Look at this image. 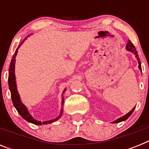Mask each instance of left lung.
I'll return each mask as SVG.
<instances>
[{
  "label": "left lung",
  "mask_w": 149,
  "mask_h": 149,
  "mask_svg": "<svg viewBox=\"0 0 149 149\" xmlns=\"http://www.w3.org/2000/svg\"><path fill=\"white\" fill-rule=\"evenodd\" d=\"M126 49H127V51H131V52H132V53H134V54H135V56H136V59H137V60H138V63H139V70L142 71L141 63H140V61H139V56H138V54H137V51H136V48L134 47V45L132 44V42H131V41H130V40L128 41V42H127V45H126ZM135 107H134V108H133L132 110H131V111L129 112L128 113H127V114H126V115L124 116L121 117V118H119V119H117V120L114 121V122H113V123H118V122H122V121L126 120V119H127V118H128V117L130 116H131V114H132V113H133V112H134V109H135Z\"/></svg>",
  "instance_id": "8db88e82"
}]
</instances>
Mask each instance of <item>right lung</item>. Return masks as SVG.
I'll use <instances>...</instances> for the list:
<instances>
[{"mask_svg": "<svg viewBox=\"0 0 149 149\" xmlns=\"http://www.w3.org/2000/svg\"><path fill=\"white\" fill-rule=\"evenodd\" d=\"M27 39V37L22 41V42L20 43V45L18 46L17 49L15 50V52L14 54V55L13 56V58H12L11 63H10V68H9V77H8V84H9V88L10 89V93H11V98H12V101H13V104L14 105V107H15V109L17 110L18 113L21 115V116L23 118V119H25L27 122H30V123H33L34 125H47V124L52 123V122H55L57 119H60V117L61 116L62 113H63V109L61 110V113H60V115L59 116V117L56 118V119H53V120L47 121V122H40V121L36 120L35 119L33 118V116L29 113L28 110H27V107H26L22 103V101L20 100V97H19V95L18 93V91H17L16 88V83H15V56H16L17 52H18V48L22 45V43L24 42V41ZM65 91V90H64ZM63 91V93H64ZM63 99L62 101V104H63Z\"/></svg>", "mask_w": 149, "mask_h": 149, "instance_id": "1", "label": "right lung"}]
</instances>
